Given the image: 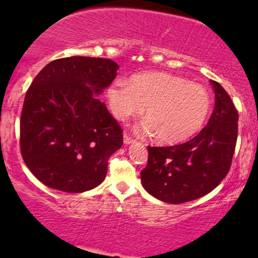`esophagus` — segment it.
<instances>
[{
	"mask_svg": "<svg viewBox=\"0 0 258 258\" xmlns=\"http://www.w3.org/2000/svg\"><path fill=\"white\" fill-rule=\"evenodd\" d=\"M135 139H132L131 137H128V136L127 135H125L123 136V143L126 144V146H128V144H132V143H135Z\"/></svg>",
	"mask_w": 258,
	"mask_h": 258,
	"instance_id": "obj_1",
	"label": "esophagus"
}]
</instances>
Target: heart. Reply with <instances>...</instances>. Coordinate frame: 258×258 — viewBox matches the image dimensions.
I'll use <instances>...</instances> for the list:
<instances>
[{
  "mask_svg": "<svg viewBox=\"0 0 258 258\" xmlns=\"http://www.w3.org/2000/svg\"><path fill=\"white\" fill-rule=\"evenodd\" d=\"M106 100L115 119L126 121L143 111L138 126L143 135H156L161 143L174 144L194 136L211 109L204 86L166 73L133 75L128 82L115 80L106 88Z\"/></svg>",
  "mask_w": 258,
  "mask_h": 258,
  "instance_id": "1",
  "label": "heart"
}]
</instances>
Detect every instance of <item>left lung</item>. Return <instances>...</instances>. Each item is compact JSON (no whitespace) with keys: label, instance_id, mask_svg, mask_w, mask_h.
<instances>
[{"label":"left lung","instance_id":"left-lung-1","mask_svg":"<svg viewBox=\"0 0 258 258\" xmlns=\"http://www.w3.org/2000/svg\"><path fill=\"white\" fill-rule=\"evenodd\" d=\"M215 109L207 125L185 143L148 147L142 185L156 199L182 204L209 194L227 176L238 137V111L229 94L212 81Z\"/></svg>","mask_w":258,"mask_h":258}]
</instances>
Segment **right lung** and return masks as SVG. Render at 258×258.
I'll return each instance as SVG.
<instances>
[{
    "label": "right lung",
    "mask_w": 258,
    "mask_h": 258,
    "mask_svg": "<svg viewBox=\"0 0 258 258\" xmlns=\"http://www.w3.org/2000/svg\"><path fill=\"white\" fill-rule=\"evenodd\" d=\"M117 69L110 59L75 55L51 61L31 82L20 117V150L43 184L84 193L104 180L108 160L123 141L98 96Z\"/></svg>",
    "instance_id": "obj_1"
}]
</instances>
